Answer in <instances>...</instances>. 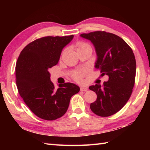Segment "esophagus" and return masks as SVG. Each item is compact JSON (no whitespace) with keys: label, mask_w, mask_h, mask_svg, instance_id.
Segmentation results:
<instances>
[{"label":"esophagus","mask_w":150,"mask_h":150,"mask_svg":"<svg viewBox=\"0 0 150 150\" xmlns=\"http://www.w3.org/2000/svg\"><path fill=\"white\" fill-rule=\"evenodd\" d=\"M88 90V88L86 87H81V91H86Z\"/></svg>","instance_id":"34e87169"}]
</instances>
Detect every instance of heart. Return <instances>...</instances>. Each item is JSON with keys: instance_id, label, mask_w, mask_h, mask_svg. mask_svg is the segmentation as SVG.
<instances>
[{"instance_id": "heart-1", "label": "heart", "mask_w": 150, "mask_h": 150, "mask_svg": "<svg viewBox=\"0 0 150 150\" xmlns=\"http://www.w3.org/2000/svg\"><path fill=\"white\" fill-rule=\"evenodd\" d=\"M86 48H90L92 50L91 46L90 44L84 42H79L77 44V50H83ZM86 74V70H78V71H75L73 73L72 77L75 81L78 82H82V78L84 77V76Z\"/></svg>"}]
</instances>
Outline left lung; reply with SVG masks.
I'll return each instance as SVG.
<instances>
[{"instance_id":"8db88e82","label":"left lung","mask_w":150,"mask_h":150,"mask_svg":"<svg viewBox=\"0 0 150 150\" xmlns=\"http://www.w3.org/2000/svg\"><path fill=\"white\" fill-rule=\"evenodd\" d=\"M81 37L94 45L97 55L95 68L100 70L101 77H109L103 85L89 87L97 95L90 109L98 116H111L122 109L131 97L136 74L134 53L122 38L113 33L97 31Z\"/></svg>"}]
</instances>
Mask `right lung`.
<instances>
[{
    "label": "right lung",
    "mask_w": 150,
    "mask_h": 150,
    "mask_svg": "<svg viewBox=\"0 0 150 150\" xmlns=\"http://www.w3.org/2000/svg\"><path fill=\"white\" fill-rule=\"evenodd\" d=\"M73 35L47 36L35 40L22 50L15 66L16 83L21 97L38 117L53 120L68 110L71 97L80 88L66 82L55 89L49 69L59 62L62 49Z\"/></svg>",
    "instance_id": "right-lung-1"
}]
</instances>
